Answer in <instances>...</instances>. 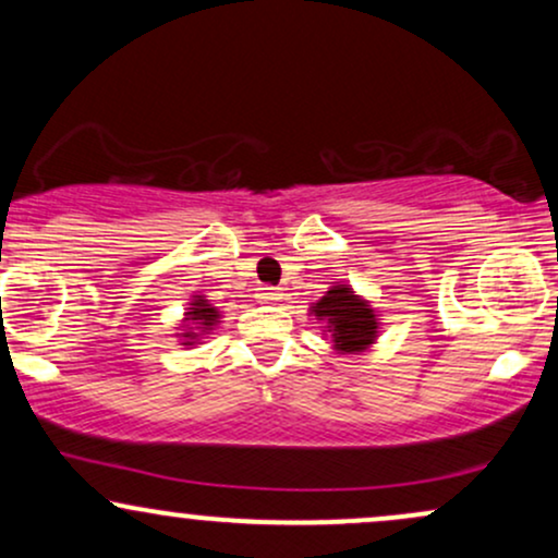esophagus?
<instances>
[{"mask_svg":"<svg viewBox=\"0 0 558 558\" xmlns=\"http://www.w3.org/2000/svg\"><path fill=\"white\" fill-rule=\"evenodd\" d=\"M283 293H280V288H272V286H262L257 288V299L262 301V304H275Z\"/></svg>","mask_w":558,"mask_h":558,"instance_id":"34e87169","label":"esophagus"}]
</instances>
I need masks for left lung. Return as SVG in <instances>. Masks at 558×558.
I'll list each match as a JSON object with an SVG mask.
<instances>
[{"label": "left lung", "instance_id": "obj_1", "mask_svg": "<svg viewBox=\"0 0 558 558\" xmlns=\"http://www.w3.org/2000/svg\"><path fill=\"white\" fill-rule=\"evenodd\" d=\"M310 312L317 319H323L332 336V349L338 354L367 351L375 343L377 328H380L369 301L356 296L354 288L349 286H332Z\"/></svg>", "mask_w": 558, "mask_h": 558}]
</instances>
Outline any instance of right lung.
Masks as SVG:
<instances>
[{
  "label": "right lung",
  "mask_w": 558,
  "mask_h": 558,
  "mask_svg": "<svg viewBox=\"0 0 558 558\" xmlns=\"http://www.w3.org/2000/svg\"><path fill=\"white\" fill-rule=\"evenodd\" d=\"M217 323H220V310L209 304L204 296H194L189 304V312H185L183 317L185 330L181 332V343L183 345L198 343V338L207 336Z\"/></svg>",
  "instance_id": "obj_1"
}]
</instances>
